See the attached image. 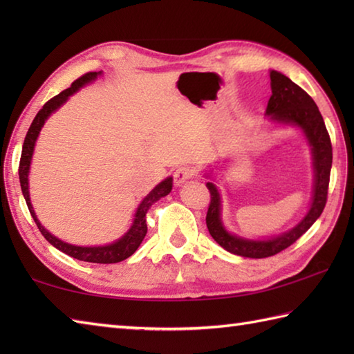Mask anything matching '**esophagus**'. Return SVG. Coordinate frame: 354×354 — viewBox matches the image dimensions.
<instances>
[{
    "instance_id": "obj_1",
    "label": "esophagus",
    "mask_w": 354,
    "mask_h": 354,
    "mask_svg": "<svg viewBox=\"0 0 354 354\" xmlns=\"http://www.w3.org/2000/svg\"><path fill=\"white\" fill-rule=\"evenodd\" d=\"M194 169L189 167V165H181V167H178L175 171H173V183L176 185H181L183 183H185L187 179H190L194 176Z\"/></svg>"
}]
</instances>
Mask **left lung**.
<instances>
[{"label":"left lung","mask_w":354,"mask_h":354,"mask_svg":"<svg viewBox=\"0 0 354 354\" xmlns=\"http://www.w3.org/2000/svg\"><path fill=\"white\" fill-rule=\"evenodd\" d=\"M269 76L272 95L268 102L266 115H270V120L277 123L301 127L307 141L312 146L315 170L313 198L309 213L290 231L269 240H248L231 234L225 230L221 219V194L213 183H207V189L212 196L205 219L209 234L223 250L250 259H265L281 252L292 243H295L312 227L326 207L333 158L330 135L312 97L281 73L272 70Z\"/></svg>","instance_id":"8db88e82"}]
</instances>
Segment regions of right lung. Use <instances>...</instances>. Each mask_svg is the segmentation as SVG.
<instances>
[{"mask_svg":"<svg viewBox=\"0 0 354 354\" xmlns=\"http://www.w3.org/2000/svg\"><path fill=\"white\" fill-rule=\"evenodd\" d=\"M102 71H91L86 73L84 76L79 77L77 80H74L70 88H66L65 91H62L61 94H57L50 99L47 103L44 104L42 109L37 112L35 120L32 122L28 127V132L26 135L24 145H22V152H21V160H19V183H21V190L22 194H24V199L27 202V207L30 209V214H32L33 221L36 222L37 228H39L41 234L48 240V242L57 248L59 251H62L65 254H68L70 257L77 259L82 261H89V263H103V265H108V263H118L123 261L127 257L138 250V246L141 245L142 239H145L146 232H147V223H146V213L147 209L150 208V205L156 202L158 199H161L164 196H167L171 190L173 185V179L167 178L164 179L161 184H158L155 189L150 192L147 196L142 199V202L140 204L137 213H135L133 217V223L132 227L129 228V231L126 234L117 240V242L111 243V245H104V246H74L70 243H65L62 240H59L57 237H55L53 234L45 230L41 222L37 221V217L35 214V209L32 207V202H30V194H28V170H30V161H32V155H33V149H35V142L37 135H39L42 126L45 123V120L48 118V115L51 112H55L59 106L66 102L70 95H73L76 91H79V88H82L84 85L93 82L97 76H100Z\"/></svg>","mask_w":354,"mask_h":354,"instance_id":"1","label":"right lung"}]
</instances>
